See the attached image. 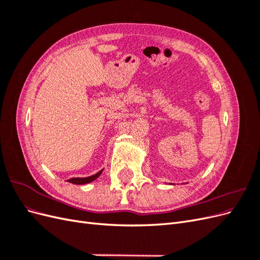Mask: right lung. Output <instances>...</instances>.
<instances>
[{
	"label": "right lung",
	"mask_w": 260,
	"mask_h": 260,
	"mask_svg": "<svg viewBox=\"0 0 260 260\" xmlns=\"http://www.w3.org/2000/svg\"><path fill=\"white\" fill-rule=\"evenodd\" d=\"M103 170L104 169H102L99 172H96L95 175L90 176V177H86V178H72V179H68L67 181H68V182H70V183H73V184H79V185L80 184L90 183V182H92V181L95 180L96 178H99L101 176V174H102V171H103Z\"/></svg>",
	"instance_id": "1"
}]
</instances>
